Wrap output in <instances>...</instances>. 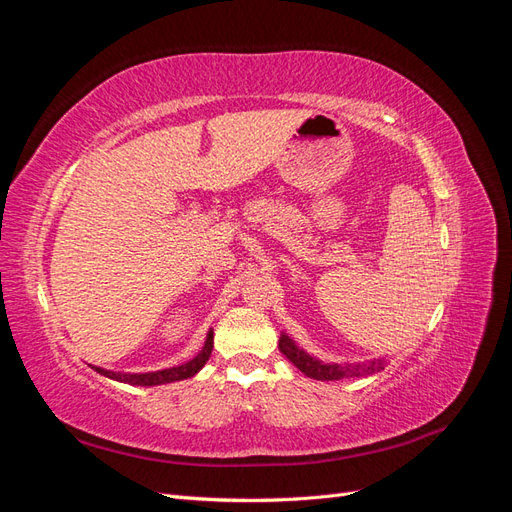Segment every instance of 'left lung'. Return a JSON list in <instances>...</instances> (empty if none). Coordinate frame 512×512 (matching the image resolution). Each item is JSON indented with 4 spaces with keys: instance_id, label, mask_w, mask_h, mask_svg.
Returning <instances> with one entry per match:
<instances>
[{
    "instance_id": "1",
    "label": "left lung",
    "mask_w": 512,
    "mask_h": 512,
    "mask_svg": "<svg viewBox=\"0 0 512 512\" xmlns=\"http://www.w3.org/2000/svg\"><path fill=\"white\" fill-rule=\"evenodd\" d=\"M280 352L286 356L294 367L301 369L307 378L314 380H342V378H363L378 374V371L384 369L386 361L384 359H374V361H363V363H324L316 356L305 352L303 348L297 346L292 337L282 333L280 337Z\"/></svg>"
}]
</instances>
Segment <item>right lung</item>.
<instances>
[{"label":"right lung","mask_w":512,"mask_h":512,"mask_svg":"<svg viewBox=\"0 0 512 512\" xmlns=\"http://www.w3.org/2000/svg\"><path fill=\"white\" fill-rule=\"evenodd\" d=\"M213 350V331L207 333L205 339V346L200 350L194 359H190L188 363H181L175 367H168V369H158V371H145V374H132V371H113V369H104V367H96L98 374L123 382V384H132V386H160V384H168V382H179V380H188L192 376H196L200 369L205 367V363L209 361Z\"/></svg>","instance_id":"obj_1"}]
</instances>
